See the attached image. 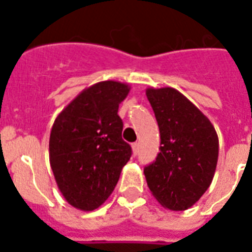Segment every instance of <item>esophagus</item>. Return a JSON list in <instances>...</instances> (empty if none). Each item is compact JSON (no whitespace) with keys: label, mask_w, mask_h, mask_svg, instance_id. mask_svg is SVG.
Here are the masks:
<instances>
[{"label":"esophagus","mask_w":252,"mask_h":252,"mask_svg":"<svg viewBox=\"0 0 252 252\" xmlns=\"http://www.w3.org/2000/svg\"><path fill=\"white\" fill-rule=\"evenodd\" d=\"M132 150H133V156H137V153H138V142H133V144H132Z\"/></svg>","instance_id":"esophagus-1"}]
</instances>
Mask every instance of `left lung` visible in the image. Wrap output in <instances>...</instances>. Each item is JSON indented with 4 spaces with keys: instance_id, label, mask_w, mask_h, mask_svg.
Wrapping results in <instances>:
<instances>
[{
    "instance_id": "obj_1",
    "label": "left lung",
    "mask_w": 252,
    "mask_h": 252,
    "mask_svg": "<svg viewBox=\"0 0 252 252\" xmlns=\"http://www.w3.org/2000/svg\"><path fill=\"white\" fill-rule=\"evenodd\" d=\"M161 133L159 153L144 168L148 187L162 207L186 211L215 176L219 137L209 119L172 87L146 90Z\"/></svg>"
}]
</instances>
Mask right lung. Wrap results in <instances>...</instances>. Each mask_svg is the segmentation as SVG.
Returning a JSON list of instances; mask_svg holds the SVG:
<instances>
[{
	"instance_id": "add662e5",
	"label": "right lung",
	"mask_w": 252,
	"mask_h": 252,
	"mask_svg": "<svg viewBox=\"0 0 252 252\" xmlns=\"http://www.w3.org/2000/svg\"><path fill=\"white\" fill-rule=\"evenodd\" d=\"M129 90L116 81L98 82L77 95L53 123L49 162L59 189L77 209L100 207L132 156L118 115Z\"/></svg>"
}]
</instances>
